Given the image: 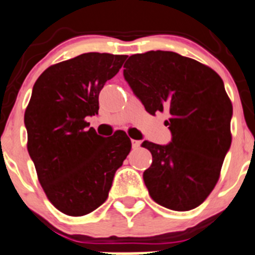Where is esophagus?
<instances>
[{"mask_svg": "<svg viewBox=\"0 0 255 255\" xmlns=\"http://www.w3.org/2000/svg\"><path fill=\"white\" fill-rule=\"evenodd\" d=\"M140 140H134V139H132V147L134 148V149H137V148H139L140 147Z\"/></svg>", "mask_w": 255, "mask_h": 255, "instance_id": "1", "label": "esophagus"}]
</instances>
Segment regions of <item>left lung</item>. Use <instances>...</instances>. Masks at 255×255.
I'll use <instances>...</instances> for the list:
<instances>
[{"label": "left lung", "mask_w": 255, "mask_h": 255, "mask_svg": "<svg viewBox=\"0 0 255 255\" xmlns=\"http://www.w3.org/2000/svg\"><path fill=\"white\" fill-rule=\"evenodd\" d=\"M123 76L148 113H169L170 143H142L153 157L143 173L149 196L172 211L196 208L216 187L231 148L233 106L223 81L208 66L169 51L133 54Z\"/></svg>", "instance_id": "left-lung-1"}]
</instances>
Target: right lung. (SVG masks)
<instances>
[{
    "mask_svg": "<svg viewBox=\"0 0 255 255\" xmlns=\"http://www.w3.org/2000/svg\"><path fill=\"white\" fill-rule=\"evenodd\" d=\"M127 56L90 52L47 68L24 112L27 149L47 198L62 213L81 217L106 202L115 173L132 143L123 130L107 138L87 129L98 96Z\"/></svg>",
    "mask_w": 255,
    "mask_h": 255,
    "instance_id": "right-lung-1",
    "label": "right lung"
}]
</instances>
